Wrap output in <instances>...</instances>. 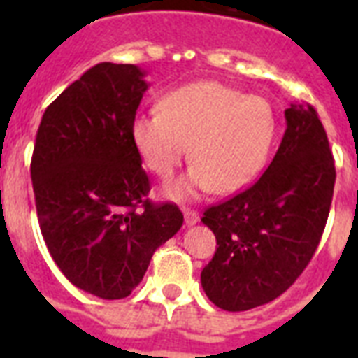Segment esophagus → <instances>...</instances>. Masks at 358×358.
<instances>
[{
  "label": "esophagus",
  "mask_w": 358,
  "mask_h": 358,
  "mask_svg": "<svg viewBox=\"0 0 358 358\" xmlns=\"http://www.w3.org/2000/svg\"><path fill=\"white\" fill-rule=\"evenodd\" d=\"M184 219H185V224L191 227V224H196L199 223V212L195 210H189V208H184Z\"/></svg>",
  "instance_id": "obj_1"
}]
</instances>
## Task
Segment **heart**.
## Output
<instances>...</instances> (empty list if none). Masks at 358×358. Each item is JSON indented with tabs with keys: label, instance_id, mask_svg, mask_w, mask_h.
Returning <instances> with one entry per match:
<instances>
[{
	"label": "heart",
	"instance_id": "1",
	"mask_svg": "<svg viewBox=\"0 0 358 358\" xmlns=\"http://www.w3.org/2000/svg\"><path fill=\"white\" fill-rule=\"evenodd\" d=\"M131 137L146 169L162 180L189 152V173L169 185L167 196L184 201L210 189L227 195L247 187L266 167L277 115L266 98L219 81H193L169 91L159 111L137 115Z\"/></svg>",
	"mask_w": 358,
	"mask_h": 358
}]
</instances>
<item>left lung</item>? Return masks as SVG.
<instances>
[{"instance_id":"1","label":"left lung","mask_w":358,"mask_h":358,"mask_svg":"<svg viewBox=\"0 0 358 358\" xmlns=\"http://www.w3.org/2000/svg\"><path fill=\"white\" fill-rule=\"evenodd\" d=\"M284 117L286 131L266 173L202 215L217 249L201 282L223 310H250L282 295L312 260L327 223L336 171L325 128L310 103H292Z\"/></svg>"}]
</instances>
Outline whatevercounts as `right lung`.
I'll return each mask as SVG.
<instances>
[{
  "label": "right lung",
  "mask_w": 358,
  "mask_h": 358,
  "mask_svg": "<svg viewBox=\"0 0 358 358\" xmlns=\"http://www.w3.org/2000/svg\"><path fill=\"white\" fill-rule=\"evenodd\" d=\"M135 64L100 63L42 115L31 157L36 217L53 262L70 282L122 299L143 280L154 250L184 215L146 199L150 182L131 137L148 89Z\"/></svg>",
  "instance_id": "add662e5"
}]
</instances>
